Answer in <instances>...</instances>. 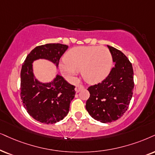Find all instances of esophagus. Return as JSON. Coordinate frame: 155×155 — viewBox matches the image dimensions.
<instances>
[{"instance_id":"34e87169","label":"esophagus","mask_w":155,"mask_h":155,"mask_svg":"<svg viewBox=\"0 0 155 155\" xmlns=\"http://www.w3.org/2000/svg\"><path fill=\"white\" fill-rule=\"evenodd\" d=\"M84 89V88L83 86H81V85L76 86V93H79V92L81 91V90Z\"/></svg>"}]
</instances>
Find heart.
Wrapping results in <instances>:
<instances>
[{"mask_svg": "<svg viewBox=\"0 0 155 155\" xmlns=\"http://www.w3.org/2000/svg\"><path fill=\"white\" fill-rule=\"evenodd\" d=\"M112 65V55L106 47L76 46L66 53L60 70L68 78L75 77L81 70L85 81L94 84L109 76Z\"/></svg>", "mask_w": 155, "mask_h": 155, "instance_id": "1", "label": "heart"}]
</instances>
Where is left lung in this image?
Instances as JSON below:
<instances>
[{"mask_svg":"<svg viewBox=\"0 0 155 155\" xmlns=\"http://www.w3.org/2000/svg\"><path fill=\"white\" fill-rule=\"evenodd\" d=\"M114 67L101 83L88 88L90 97L86 104L89 115L101 123L120 118L128 109L134 90L132 64L121 51L108 46Z\"/></svg>","mask_w":155,"mask_h":155,"instance_id":"left-lung-1","label":"left lung"}]
</instances>
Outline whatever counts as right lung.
Returning a JSON list of instances; mask_svg holds the SVG:
<instances>
[{
	"label": "right lung",
	"mask_w": 155,
	"mask_h": 155,
	"mask_svg": "<svg viewBox=\"0 0 155 155\" xmlns=\"http://www.w3.org/2000/svg\"><path fill=\"white\" fill-rule=\"evenodd\" d=\"M68 48L67 45L61 44L37 46L26 56L22 65L21 101L29 115L44 124H55L68 114L70 103L76 94L75 87L58 74L51 81H40L35 76L34 61H49L58 68L60 58Z\"/></svg>",
	"instance_id": "right-lung-1"
}]
</instances>
